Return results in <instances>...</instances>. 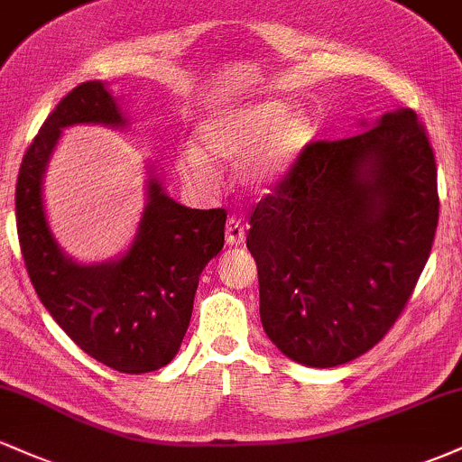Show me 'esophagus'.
I'll return each mask as SVG.
<instances>
[{"instance_id":"34e87169","label":"esophagus","mask_w":462,"mask_h":462,"mask_svg":"<svg viewBox=\"0 0 462 462\" xmlns=\"http://www.w3.org/2000/svg\"><path fill=\"white\" fill-rule=\"evenodd\" d=\"M226 241L227 245H243L245 243V226L241 224V219L230 217L226 224Z\"/></svg>"}]
</instances>
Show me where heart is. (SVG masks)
<instances>
[{"label": "heart", "mask_w": 462, "mask_h": 462, "mask_svg": "<svg viewBox=\"0 0 462 462\" xmlns=\"http://www.w3.org/2000/svg\"><path fill=\"white\" fill-rule=\"evenodd\" d=\"M317 139V124L301 106L282 97H254L215 110L199 124V143H182L176 156L180 178L208 190L215 162L241 158L236 178L252 190H269L295 169Z\"/></svg>", "instance_id": "obj_1"}]
</instances>
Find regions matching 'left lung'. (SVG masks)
Listing matches in <instances>:
<instances>
[{
    "label": "left lung",
    "mask_w": 462,
    "mask_h": 462,
    "mask_svg": "<svg viewBox=\"0 0 462 462\" xmlns=\"http://www.w3.org/2000/svg\"><path fill=\"white\" fill-rule=\"evenodd\" d=\"M360 125L312 143L249 219L263 328L306 367L346 365L389 332L437 232V164L417 115Z\"/></svg>",
    "instance_id": "8db88e82"
}]
</instances>
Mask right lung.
Here are the masks:
<instances>
[{"label": "right lung", "mask_w": 462, "mask_h": 462, "mask_svg": "<svg viewBox=\"0 0 462 462\" xmlns=\"http://www.w3.org/2000/svg\"><path fill=\"white\" fill-rule=\"evenodd\" d=\"M79 124L130 125L108 82L73 88L45 119L17 178V232L36 295L88 356L121 374H147L178 354L199 275L224 247L226 210L178 204L147 164L145 208L130 247L102 263H78L51 232L43 180L62 130Z\"/></svg>", "instance_id": "1"}]
</instances>
